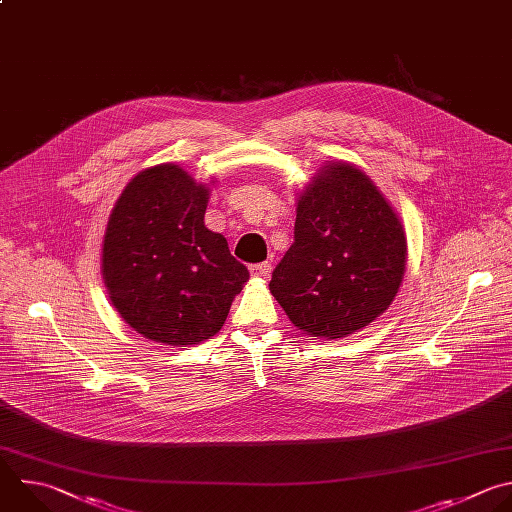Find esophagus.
Wrapping results in <instances>:
<instances>
[{"label":"esophagus","instance_id":"1","mask_svg":"<svg viewBox=\"0 0 512 512\" xmlns=\"http://www.w3.org/2000/svg\"><path fill=\"white\" fill-rule=\"evenodd\" d=\"M251 273H253L255 277H263V279H267V277L271 275V263H269V261L255 263V265H251Z\"/></svg>","mask_w":512,"mask_h":512}]
</instances>
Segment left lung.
I'll return each instance as SVG.
<instances>
[{"mask_svg": "<svg viewBox=\"0 0 512 512\" xmlns=\"http://www.w3.org/2000/svg\"><path fill=\"white\" fill-rule=\"evenodd\" d=\"M406 269L400 219L360 168L329 162L297 203L293 243L269 289L313 337H346L382 315Z\"/></svg>", "mask_w": 512, "mask_h": 512, "instance_id": "8db88e82", "label": "left lung"}]
</instances>
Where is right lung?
<instances>
[{"mask_svg":"<svg viewBox=\"0 0 512 512\" xmlns=\"http://www.w3.org/2000/svg\"><path fill=\"white\" fill-rule=\"evenodd\" d=\"M209 189L177 164L138 173L116 201L102 273L122 319L142 337L187 348L215 335L249 271L205 227Z\"/></svg>","mask_w":512,"mask_h":512,"instance_id":"obj_1","label":"right lung"}]
</instances>
